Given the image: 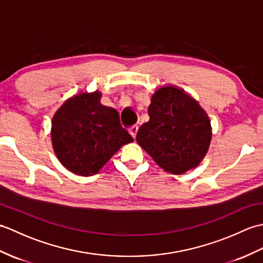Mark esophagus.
Wrapping results in <instances>:
<instances>
[{
  "label": "esophagus",
  "mask_w": 263,
  "mask_h": 263,
  "mask_svg": "<svg viewBox=\"0 0 263 263\" xmlns=\"http://www.w3.org/2000/svg\"><path fill=\"white\" fill-rule=\"evenodd\" d=\"M138 128H139L138 125H133V126H131L130 128H128V132H130V135H131L133 138H136L137 133H138Z\"/></svg>",
  "instance_id": "1"
}]
</instances>
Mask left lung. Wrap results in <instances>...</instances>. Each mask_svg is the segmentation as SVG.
Segmentation results:
<instances>
[{
	"instance_id": "left-lung-1",
	"label": "left lung",
	"mask_w": 263,
	"mask_h": 263,
	"mask_svg": "<svg viewBox=\"0 0 263 263\" xmlns=\"http://www.w3.org/2000/svg\"><path fill=\"white\" fill-rule=\"evenodd\" d=\"M148 114L137 141L150 157L172 174L197 167L211 140L209 117L198 102L181 89L160 88L152 97Z\"/></svg>"
}]
</instances>
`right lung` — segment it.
Wrapping results in <instances>:
<instances>
[{"instance_id": "right-lung-1", "label": "right lung", "mask_w": 263, "mask_h": 263, "mask_svg": "<svg viewBox=\"0 0 263 263\" xmlns=\"http://www.w3.org/2000/svg\"><path fill=\"white\" fill-rule=\"evenodd\" d=\"M100 97L92 92L70 98L52 120L54 152L77 175L96 174L123 144L133 141L117 110L100 104Z\"/></svg>"}]
</instances>
